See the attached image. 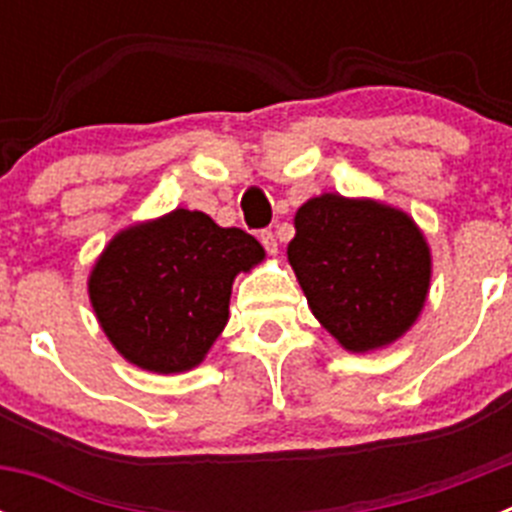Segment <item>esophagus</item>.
<instances>
[{
  "label": "esophagus",
  "mask_w": 512,
  "mask_h": 512,
  "mask_svg": "<svg viewBox=\"0 0 512 512\" xmlns=\"http://www.w3.org/2000/svg\"><path fill=\"white\" fill-rule=\"evenodd\" d=\"M259 238H261V243H264V248H266V251H269V253H271V256H277V253H279V243H277V235L271 233V230H264V233H261V235H259Z\"/></svg>",
  "instance_id": "34e87169"
}]
</instances>
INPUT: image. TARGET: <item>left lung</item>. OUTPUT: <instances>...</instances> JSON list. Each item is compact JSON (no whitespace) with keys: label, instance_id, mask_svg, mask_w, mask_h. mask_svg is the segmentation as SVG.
<instances>
[{"label":"left lung","instance_id":"1","mask_svg":"<svg viewBox=\"0 0 512 512\" xmlns=\"http://www.w3.org/2000/svg\"><path fill=\"white\" fill-rule=\"evenodd\" d=\"M312 315L351 354L390 346L431 289V246L413 217L372 197L325 192L295 212L287 246Z\"/></svg>","mask_w":512,"mask_h":512}]
</instances>
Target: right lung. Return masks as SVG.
<instances>
[{
    "mask_svg": "<svg viewBox=\"0 0 512 512\" xmlns=\"http://www.w3.org/2000/svg\"><path fill=\"white\" fill-rule=\"evenodd\" d=\"M264 259L246 230L176 207L112 235L89 271V302L122 359L182 374L205 361L228 325L235 277Z\"/></svg>",
    "mask_w": 512,
    "mask_h": 512,
    "instance_id": "right-lung-1",
    "label": "right lung"
}]
</instances>
